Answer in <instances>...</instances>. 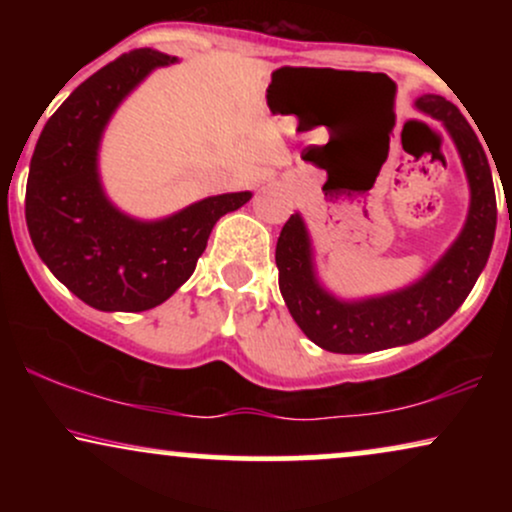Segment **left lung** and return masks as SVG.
<instances>
[{
	"label": "left lung",
	"instance_id": "obj_1",
	"mask_svg": "<svg viewBox=\"0 0 512 512\" xmlns=\"http://www.w3.org/2000/svg\"><path fill=\"white\" fill-rule=\"evenodd\" d=\"M414 105L443 122L469 182V211L460 236L419 281L383 296L346 301L317 279L313 243L301 214H291L276 240L279 289L286 308L305 337L332 354H370L424 339L464 303L491 255L496 192L477 134L443 96L424 93Z\"/></svg>",
	"mask_w": 512,
	"mask_h": 512
}]
</instances>
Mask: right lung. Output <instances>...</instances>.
Segmentation results:
<instances>
[{"instance_id": "1", "label": "right lung", "mask_w": 512, "mask_h": 512, "mask_svg": "<svg viewBox=\"0 0 512 512\" xmlns=\"http://www.w3.org/2000/svg\"><path fill=\"white\" fill-rule=\"evenodd\" d=\"M173 62L178 57L144 48L98 69L45 122L31 158L33 248L76 298L103 313H142L168 301L195 272L216 221L252 197L228 192L142 221L105 195L98 149L110 117L156 67Z\"/></svg>"}]
</instances>
